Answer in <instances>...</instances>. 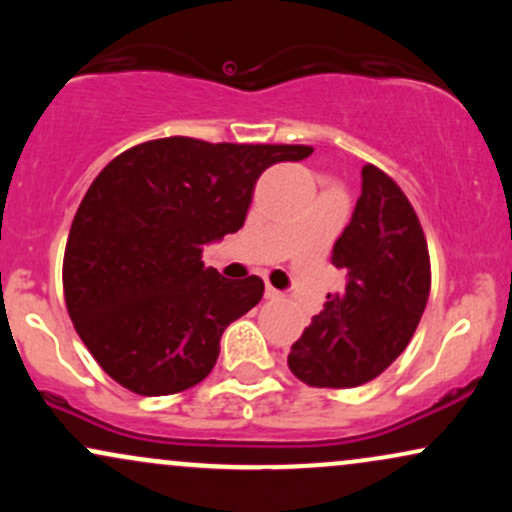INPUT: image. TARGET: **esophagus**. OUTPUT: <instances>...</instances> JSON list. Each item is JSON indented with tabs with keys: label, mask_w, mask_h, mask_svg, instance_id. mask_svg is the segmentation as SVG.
<instances>
[{
	"label": "esophagus",
	"mask_w": 512,
	"mask_h": 512,
	"mask_svg": "<svg viewBox=\"0 0 512 512\" xmlns=\"http://www.w3.org/2000/svg\"><path fill=\"white\" fill-rule=\"evenodd\" d=\"M264 296H267V298H272V301H276V298H281V296H284V293H281V291H276L274 286H269V284H267V291H264Z\"/></svg>",
	"instance_id": "1"
}]
</instances>
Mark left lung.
Segmentation results:
<instances>
[{
    "mask_svg": "<svg viewBox=\"0 0 512 512\" xmlns=\"http://www.w3.org/2000/svg\"><path fill=\"white\" fill-rule=\"evenodd\" d=\"M332 264L346 272L344 291L327 296L291 346L289 368L310 387H356L407 349L431 291L419 216L397 182L370 163Z\"/></svg>",
    "mask_w": 512,
    "mask_h": 512,
    "instance_id": "left-lung-1",
    "label": "left lung"
}]
</instances>
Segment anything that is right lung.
Returning <instances> with one entry per match:
<instances>
[{"mask_svg": "<svg viewBox=\"0 0 512 512\" xmlns=\"http://www.w3.org/2000/svg\"><path fill=\"white\" fill-rule=\"evenodd\" d=\"M310 146L156 139L127 149L91 182L64 250V301L105 373L146 397L204 380L221 334L260 303L264 281L223 279L204 245L243 228L269 166Z\"/></svg>", "mask_w": 512, "mask_h": 512, "instance_id": "add662e5", "label": "right lung"}]
</instances>
